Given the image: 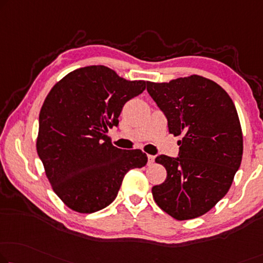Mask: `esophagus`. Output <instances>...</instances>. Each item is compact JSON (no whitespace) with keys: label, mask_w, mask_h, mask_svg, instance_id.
Listing matches in <instances>:
<instances>
[{"label":"esophagus","mask_w":263,"mask_h":263,"mask_svg":"<svg viewBox=\"0 0 263 263\" xmlns=\"http://www.w3.org/2000/svg\"><path fill=\"white\" fill-rule=\"evenodd\" d=\"M154 162H155V156L147 155V164H148V165H151V164Z\"/></svg>","instance_id":"34e87169"}]
</instances>
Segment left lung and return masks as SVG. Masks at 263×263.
Listing matches in <instances>:
<instances>
[{"mask_svg":"<svg viewBox=\"0 0 263 263\" xmlns=\"http://www.w3.org/2000/svg\"><path fill=\"white\" fill-rule=\"evenodd\" d=\"M146 89L167 119L169 132L182 136L178 157L155 159L166 179L152 187L160 209L184 221L202 216L224 197L241 165L243 138L229 94L199 76L170 82H146Z\"/></svg>","mask_w":263,"mask_h":263,"instance_id":"1","label":"left lung"}]
</instances>
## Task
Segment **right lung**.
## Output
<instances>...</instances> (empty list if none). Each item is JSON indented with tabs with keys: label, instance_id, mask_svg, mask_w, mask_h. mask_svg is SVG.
Returning <instances> with one entry per match:
<instances>
[{
	"label": "right lung",
	"instance_id": "1",
	"mask_svg": "<svg viewBox=\"0 0 263 263\" xmlns=\"http://www.w3.org/2000/svg\"><path fill=\"white\" fill-rule=\"evenodd\" d=\"M145 85L105 66H87L68 73L47 96L36 150L54 193L72 210L92 214L106 208L126 172L147 163L142 150H121L107 137L125 103Z\"/></svg>",
	"mask_w": 263,
	"mask_h": 263
}]
</instances>
